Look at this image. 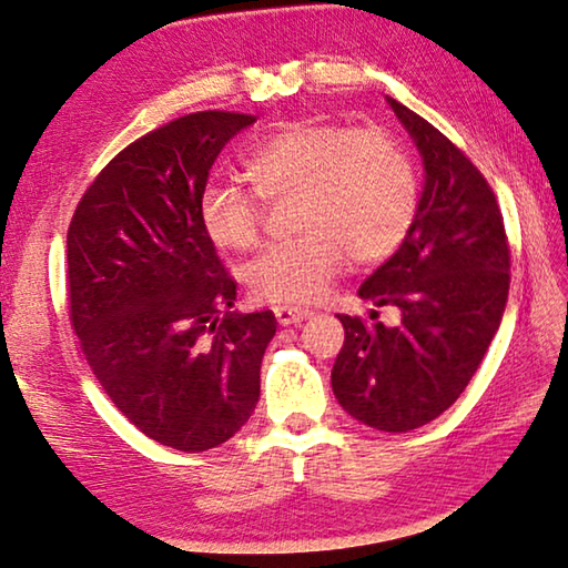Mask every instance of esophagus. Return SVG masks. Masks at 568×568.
<instances>
[{"label": "esophagus", "instance_id": "esophagus-1", "mask_svg": "<svg viewBox=\"0 0 568 568\" xmlns=\"http://www.w3.org/2000/svg\"><path fill=\"white\" fill-rule=\"evenodd\" d=\"M274 314L278 320V325H300V322L310 320L312 317V310H304V307H274Z\"/></svg>", "mask_w": 568, "mask_h": 568}]
</instances>
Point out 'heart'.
Instances as JSON below:
<instances>
[{
    "mask_svg": "<svg viewBox=\"0 0 568 568\" xmlns=\"http://www.w3.org/2000/svg\"><path fill=\"white\" fill-rule=\"evenodd\" d=\"M243 170L254 190L211 182L197 197V221L213 246L246 251L261 239L264 203L296 195L300 239L266 246L243 266V282L258 300H317L347 256L357 266L381 264L414 223L412 160L383 129L286 121L246 156Z\"/></svg>",
    "mask_w": 568,
    "mask_h": 568,
    "instance_id": "obj_1",
    "label": "heart"
}]
</instances>
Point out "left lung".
Listing matches in <instances>:
<instances>
[{"label": "left lung", "instance_id": "8db88e82", "mask_svg": "<svg viewBox=\"0 0 568 568\" xmlns=\"http://www.w3.org/2000/svg\"><path fill=\"white\" fill-rule=\"evenodd\" d=\"M388 103L424 156L426 185L400 248L357 294L398 307L400 322L337 314L345 345L333 390L357 422L412 432L447 412L483 363L508 302L510 243L473 160L404 103Z\"/></svg>", "mask_w": 568, "mask_h": 568}]
</instances>
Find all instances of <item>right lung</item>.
<instances>
[{"label":"right lung","instance_id":"add662e5","mask_svg":"<svg viewBox=\"0 0 568 568\" xmlns=\"http://www.w3.org/2000/svg\"><path fill=\"white\" fill-rule=\"evenodd\" d=\"M256 116L197 111L124 146L68 229V312L113 406L164 447L205 452L254 414L272 310L239 314L235 282L197 221L233 134Z\"/></svg>","mask_w":568,"mask_h":568}]
</instances>
